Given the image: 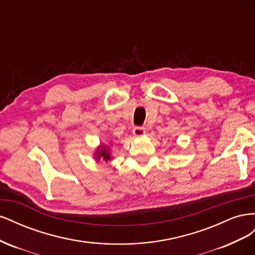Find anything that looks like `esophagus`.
<instances>
[{
  "instance_id": "1",
  "label": "esophagus",
  "mask_w": 255,
  "mask_h": 255,
  "mask_svg": "<svg viewBox=\"0 0 255 255\" xmlns=\"http://www.w3.org/2000/svg\"><path fill=\"white\" fill-rule=\"evenodd\" d=\"M133 134L135 137H141L145 134V128H140V127H136L133 129Z\"/></svg>"
}]
</instances>
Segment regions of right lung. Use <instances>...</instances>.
I'll use <instances>...</instances> for the list:
<instances>
[{
  "label": "right lung",
  "mask_w": 255,
  "mask_h": 255,
  "mask_svg": "<svg viewBox=\"0 0 255 255\" xmlns=\"http://www.w3.org/2000/svg\"><path fill=\"white\" fill-rule=\"evenodd\" d=\"M112 143H107V144H100L97 146V149L94 153V157L97 161H107L111 160L112 157Z\"/></svg>",
  "instance_id": "obj_1"
}]
</instances>
